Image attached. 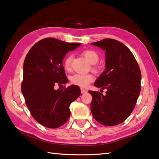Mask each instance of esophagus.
I'll return each instance as SVG.
<instances>
[{"label":"esophagus","mask_w":159,"mask_h":159,"mask_svg":"<svg viewBox=\"0 0 159 159\" xmlns=\"http://www.w3.org/2000/svg\"><path fill=\"white\" fill-rule=\"evenodd\" d=\"M80 90H81V93L82 94H84V93H86L88 92L87 90H85V89H83V88H81V89H80Z\"/></svg>","instance_id":"obj_1"}]
</instances>
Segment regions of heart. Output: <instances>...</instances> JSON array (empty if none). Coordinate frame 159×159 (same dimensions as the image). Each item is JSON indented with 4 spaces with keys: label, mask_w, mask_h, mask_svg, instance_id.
<instances>
[{
    "label": "heart",
    "mask_w": 159,
    "mask_h": 159,
    "mask_svg": "<svg viewBox=\"0 0 159 159\" xmlns=\"http://www.w3.org/2000/svg\"><path fill=\"white\" fill-rule=\"evenodd\" d=\"M83 55L87 59V60L89 61L90 64H94L92 69L93 71H96L98 70L95 64L98 63L99 60V55L97 52L93 50H86L83 52ZM73 59V56L71 54H69L66 56L63 61V65L64 69L67 71L71 69V61ZM71 83L73 85L79 86L81 88H85L90 84L91 82L93 81L94 77L91 74H75L71 77Z\"/></svg>",
    "instance_id": "1"
}]
</instances>
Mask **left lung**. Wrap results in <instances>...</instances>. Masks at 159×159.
Instances as JSON below:
<instances>
[{
    "label": "left lung",
    "mask_w": 159,
    "mask_h": 159,
    "mask_svg": "<svg viewBox=\"0 0 159 159\" xmlns=\"http://www.w3.org/2000/svg\"><path fill=\"white\" fill-rule=\"evenodd\" d=\"M91 45L105 50L106 69L95 85L105 95L90 90V109L97 121L106 126L121 123L130 115L141 90V71L131 51L122 43L105 39Z\"/></svg>",
    "instance_id": "1"
}]
</instances>
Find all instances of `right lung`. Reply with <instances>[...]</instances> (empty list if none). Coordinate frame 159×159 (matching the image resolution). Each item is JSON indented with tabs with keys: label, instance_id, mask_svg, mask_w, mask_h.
<instances>
[{
	"label": "right lung",
	"instance_id": "add662e5",
	"mask_svg": "<svg viewBox=\"0 0 159 159\" xmlns=\"http://www.w3.org/2000/svg\"><path fill=\"white\" fill-rule=\"evenodd\" d=\"M79 45L47 38L37 42L26 56L21 93L32 116L45 127L57 128L64 125L71 114L70 104L81 93L74 85L61 90L54 88L68 82L63 59Z\"/></svg>",
	"mask_w": 159,
	"mask_h": 159
}]
</instances>
